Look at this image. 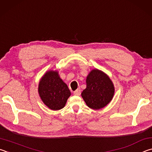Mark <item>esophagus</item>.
I'll return each instance as SVG.
<instances>
[{
  "label": "esophagus",
  "mask_w": 152,
  "mask_h": 152,
  "mask_svg": "<svg viewBox=\"0 0 152 152\" xmlns=\"http://www.w3.org/2000/svg\"><path fill=\"white\" fill-rule=\"evenodd\" d=\"M73 94H74L75 95H78V96H79V95H80V94H81V89H77L74 91Z\"/></svg>",
  "instance_id": "esophagus-1"
}]
</instances>
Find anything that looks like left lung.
<instances>
[{"instance_id": "obj_1", "label": "left lung", "mask_w": 152, "mask_h": 152, "mask_svg": "<svg viewBox=\"0 0 152 152\" xmlns=\"http://www.w3.org/2000/svg\"><path fill=\"white\" fill-rule=\"evenodd\" d=\"M114 93L115 87L110 77L94 69L87 76L86 88L81 93V97L89 108L98 110L111 102Z\"/></svg>"}]
</instances>
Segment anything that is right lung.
<instances>
[{
    "label": "right lung",
    "instance_id": "right-lung-1",
    "mask_svg": "<svg viewBox=\"0 0 152 152\" xmlns=\"http://www.w3.org/2000/svg\"><path fill=\"white\" fill-rule=\"evenodd\" d=\"M39 97L50 110L57 111L65 106L71 91L60 78L57 70H49L40 79L38 87Z\"/></svg>",
    "mask_w": 152,
    "mask_h": 152
}]
</instances>
